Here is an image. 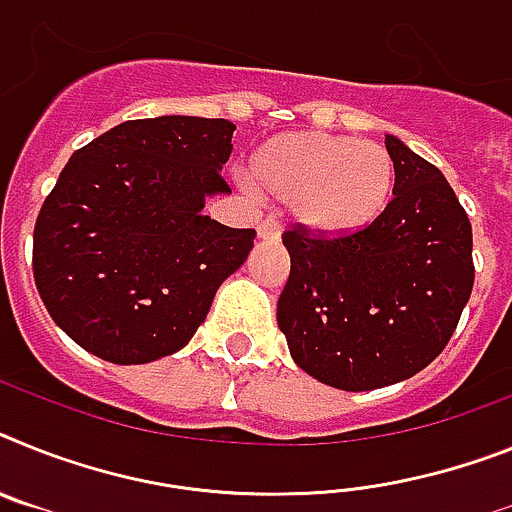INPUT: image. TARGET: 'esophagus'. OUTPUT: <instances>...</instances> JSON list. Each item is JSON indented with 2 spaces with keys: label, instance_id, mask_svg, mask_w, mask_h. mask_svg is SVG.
Returning <instances> with one entry per match:
<instances>
[{
  "label": "esophagus",
  "instance_id": "1",
  "mask_svg": "<svg viewBox=\"0 0 512 512\" xmlns=\"http://www.w3.org/2000/svg\"><path fill=\"white\" fill-rule=\"evenodd\" d=\"M257 236H260V239H265V242H276L278 236H281V226H278L273 218H268V221H260V226H257Z\"/></svg>",
  "mask_w": 512,
  "mask_h": 512
}]
</instances>
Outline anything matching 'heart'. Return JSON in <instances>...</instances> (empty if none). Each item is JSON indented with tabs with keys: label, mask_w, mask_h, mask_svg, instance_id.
<instances>
[{
	"label": "heart",
	"mask_w": 512,
	"mask_h": 512,
	"mask_svg": "<svg viewBox=\"0 0 512 512\" xmlns=\"http://www.w3.org/2000/svg\"><path fill=\"white\" fill-rule=\"evenodd\" d=\"M395 158L380 143L304 130L270 137L252 153L249 187L291 205L309 234L354 236L380 221L395 192Z\"/></svg>",
	"instance_id": "heart-1"
}]
</instances>
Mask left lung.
Masks as SVG:
<instances>
[{
	"label": "left lung",
	"mask_w": 512,
	"mask_h": 512,
	"mask_svg": "<svg viewBox=\"0 0 512 512\" xmlns=\"http://www.w3.org/2000/svg\"><path fill=\"white\" fill-rule=\"evenodd\" d=\"M395 192L385 216L354 236L283 234L291 273L278 328L294 362L338 390H375L435 362L471 289V221L437 166L393 135Z\"/></svg>",
	"instance_id": "8db88e82"
}]
</instances>
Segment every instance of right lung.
Listing matches in <instances>:
<instances>
[{
    "instance_id": "obj_1",
    "label": "right lung",
    "mask_w": 512,
    "mask_h": 512,
    "mask_svg": "<svg viewBox=\"0 0 512 512\" xmlns=\"http://www.w3.org/2000/svg\"><path fill=\"white\" fill-rule=\"evenodd\" d=\"M229 119H132L75 150L33 229V278L51 320L111 364L184 349L255 229L203 216L231 192Z\"/></svg>"
}]
</instances>
